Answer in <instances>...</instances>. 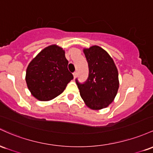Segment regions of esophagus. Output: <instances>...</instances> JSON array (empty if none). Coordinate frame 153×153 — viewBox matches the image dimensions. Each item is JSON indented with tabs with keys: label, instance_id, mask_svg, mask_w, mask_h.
<instances>
[{
	"label": "esophagus",
	"instance_id": "34e87169",
	"mask_svg": "<svg viewBox=\"0 0 153 153\" xmlns=\"http://www.w3.org/2000/svg\"><path fill=\"white\" fill-rule=\"evenodd\" d=\"M73 76H74V79H76V76H77V73L76 72H74V73H73Z\"/></svg>",
	"mask_w": 153,
	"mask_h": 153
}]
</instances>
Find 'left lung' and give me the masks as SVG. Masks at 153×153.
I'll return each mask as SVG.
<instances>
[{"mask_svg":"<svg viewBox=\"0 0 153 153\" xmlns=\"http://www.w3.org/2000/svg\"><path fill=\"white\" fill-rule=\"evenodd\" d=\"M89 66V77L85 83L76 85L86 105L92 110L108 107L117 95L118 72L111 56L97 45L84 48Z\"/></svg>","mask_w":153,"mask_h":153,"instance_id":"obj_1","label":"left lung"}]
</instances>
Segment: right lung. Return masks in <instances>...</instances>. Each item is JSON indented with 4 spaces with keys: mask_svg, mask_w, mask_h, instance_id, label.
Returning <instances> with one entry per match:
<instances>
[{
    "mask_svg": "<svg viewBox=\"0 0 153 153\" xmlns=\"http://www.w3.org/2000/svg\"><path fill=\"white\" fill-rule=\"evenodd\" d=\"M65 51L57 45L45 48L29 63L26 82L31 94L41 101L61 95L74 76L68 70Z\"/></svg>",
    "mask_w": 153,
    "mask_h": 153,
    "instance_id": "right-lung-1",
    "label": "right lung"
}]
</instances>
